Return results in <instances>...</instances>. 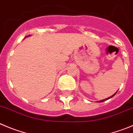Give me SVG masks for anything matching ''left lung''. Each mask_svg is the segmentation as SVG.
Returning <instances> with one entry per match:
<instances>
[{"label":"left lung","instance_id":"8db88e82","mask_svg":"<svg viewBox=\"0 0 133 133\" xmlns=\"http://www.w3.org/2000/svg\"><path fill=\"white\" fill-rule=\"evenodd\" d=\"M116 92L115 93V94H114V95H113L112 96H110V97H109V98H106V99H105V100H108V99H110V98H112L113 96H114V95H115V94H116ZM104 100H101V101H100V102H104Z\"/></svg>","mask_w":133,"mask_h":133}]
</instances>
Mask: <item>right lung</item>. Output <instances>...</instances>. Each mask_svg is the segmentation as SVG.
Returning a JSON list of instances; mask_svg holds the SVG:
<instances>
[{"instance_id":"add662e5","label":"right lung","mask_w":133,"mask_h":133,"mask_svg":"<svg viewBox=\"0 0 133 133\" xmlns=\"http://www.w3.org/2000/svg\"><path fill=\"white\" fill-rule=\"evenodd\" d=\"M29 36H30V35H29Z\"/></svg>"}]
</instances>
